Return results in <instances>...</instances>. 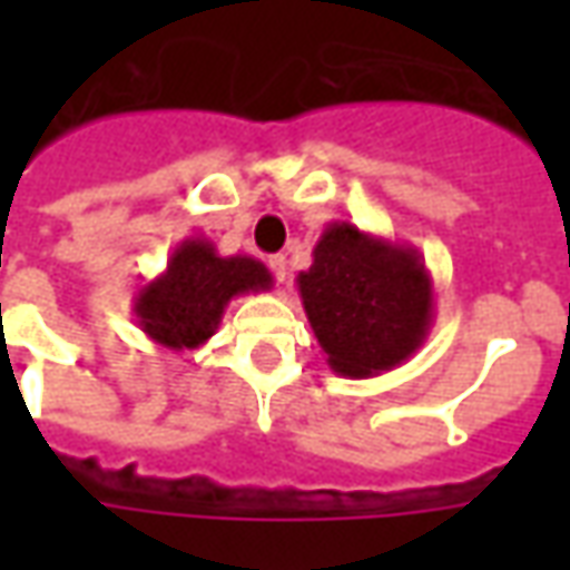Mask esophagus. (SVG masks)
Returning <instances> with one entry per match:
<instances>
[{
    "label": "esophagus",
    "mask_w": 570,
    "mask_h": 570,
    "mask_svg": "<svg viewBox=\"0 0 570 570\" xmlns=\"http://www.w3.org/2000/svg\"><path fill=\"white\" fill-rule=\"evenodd\" d=\"M268 268H272L274 277L284 284L286 281V256H272V259H268Z\"/></svg>",
    "instance_id": "1"
}]
</instances>
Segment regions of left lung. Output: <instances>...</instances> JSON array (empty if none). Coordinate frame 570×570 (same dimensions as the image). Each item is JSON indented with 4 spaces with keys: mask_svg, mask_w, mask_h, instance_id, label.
Returning a JSON list of instances; mask_svg holds the SVG:
<instances>
[{
    "mask_svg": "<svg viewBox=\"0 0 570 570\" xmlns=\"http://www.w3.org/2000/svg\"><path fill=\"white\" fill-rule=\"evenodd\" d=\"M296 286L330 370L347 379L406 363L433 326V281L419 249L354 223L323 228Z\"/></svg>",
    "mask_w": 570,
    "mask_h": 570,
    "instance_id": "8db88e82",
    "label": "left lung"
}]
</instances>
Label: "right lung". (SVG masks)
I'll list each match as a JSON object with an SVG mask.
<instances>
[{
  "instance_id": "1",
  "label": "right lung",
  "mask_w": 570,
  "mask_h": 570,
  "mask_svg": "<svg viewBox=\"0 0 570 570\" xmlns=\"http://www.w3.org/2000/svg\"><path fill=\"white\" fill-rule=\"evenodd\" d=\"M272 286V272L259 259L219 256L207 237H186L167 268L134 296V317L155 345L183 354L219 330L232 298Z\"/></svg>"
}]
</instances>
